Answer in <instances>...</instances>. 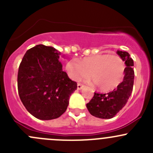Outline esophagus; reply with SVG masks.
<instances>
[{
    "label": "esophagus",
    "mask_w": 153,
    "mask_h": 153,
    "mask_svg": "<svg viewBox=\"0 0 153 153\" xmlns=\"http://www.w3.org/2000/svg\"><path fill=\"white\" fill-rule=\"evenodd\" d=\"M84 85H83V84H78V85H77V88H78V89H83V87H84Z\"/></svg>",
    "instance_id": "34e87169"
}]
</instances>
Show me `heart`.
Masks as SVG:
<instances>
[{
  "instance_id": "b5f03b06",
  "label": "heart",
  "mask_w": 153,
  "mask_h": 153,
  "mask_svg": "<svg viewBox=\"0 0 153 153\" xmlns=\"http://www.w3.org/2000/svg\"><path fill=\"white\" fill-rule=\"evenodd\" d=\"M69 76L74 81H82L90 75L97 87L104 92L116 89L124 78L126 67L118 55L98 54L78 61H69L66 65Z\"/></svg>"
}]
</instances>
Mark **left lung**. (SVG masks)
I'll return each mask as SVG.
<instances>
[{"instance_id":"8db88e82","label":"left lung","mask_w":153,"mask_h":153,"mask_svg":"<svg viewBox=\"0 0 153 153\" xmlns=\"http://www.w3.org/2000/svg\"><path fill=\"white\" fill-rule=\"evenodd\" d=\"M126 65L124 78L116 89L107 94L95 92L86 107L89 113L96 118L103 119L112 118L126 105L132 93L134 83V62L130 55L124 51H117Z\"/></svg>"}]
</instances>
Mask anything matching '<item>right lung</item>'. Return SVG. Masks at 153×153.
<instances>
[{
  "mask_svg": "<svg viewBox=\"0 0 153 153\" xmlns=\"http://www.w3.org/2000/svg\"><path fill=\"white\" fill-rule=\"evenodd\" d=\"M61 52L36 45L27 51L18 73L20 98L27 111L40 120L58 118L67 110L77 83L63 71Z\"/></svg>",
  "mask_w": 153,
  "mask_h": 153,
  "instance_id": "right-lung-1",
  "label": "right lung"
}]
</instances>
